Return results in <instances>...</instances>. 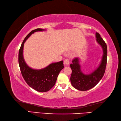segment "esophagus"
<instances>
[{
  "label": "esophagus",
  "instance_id": "1",
  "mask_svg": "<svg viewBox=\"0 0 121 121\" xmlns=\"http://www.w3.org/2000/svg\"><path fill=\"white\" fill-rule=\"evenodd\" d=\"M70 63V61L68 59H65V60L64 61V65H65V66H67L69 65V64Z\"/></svg>",
  "mask_w": 121,
  "mask_h": 121
}]
</instances>
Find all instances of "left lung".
<instances>
[{
    "instance_id": "obj_1",
    "label": "left lung",
    "mask_w": 121,
    "mask_h": 121,
    "mask_svg": "<svg viewBox=\"0 0 121 121\" xmlns=\"http://www.w3.org/2000/svg\"><path fill=\"white\" fill-rule=\"evenodd\" d=\"M96 41L103 49V54L100 65L93 72L85 74L82 72L79 58H75L72 61L70 67L72 73L70 81L72 86L80 91H87L95 86L103 77L107 62V46L100 35L96 32Z\"/></svg>"
}]
</instances>
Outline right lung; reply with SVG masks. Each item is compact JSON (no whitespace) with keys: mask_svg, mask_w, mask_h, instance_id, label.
Returning <instances> with one entry per match:
<instances>
[{"mask_svg":"<svg viewBox=\"0 0 121 121\" xmlns=\"http://www.w3.org/2000/svg\"><path fill=\"white\" fill-rule=\"evenodd\" d=\"M44 30L38 28L31 31L23 40L18 55L19 65L23 79L28 86L40 92L48 91L55 85L59 73L64 68L63 61L51 63L47 67L40 70L33 69L25 62L23 56V49L26 40L34 32Z\"/></svg>","mask_w":121,"mask_h":121,"instance_id":"right-lung-1","label":"right lung"}]
</instances>
